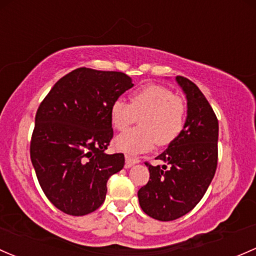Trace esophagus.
Masks as SVG:
<instances>
[{
    "instance_id": "esophagus-1",
    "label": "esophagus",
    "mask_w": 256,
    "mask_h": 256,
    "mask_svg": "<svg viewBox=\"0 0 256 256\" xmlns=\"http://www.w3.org/2000/svg\"><path fill=\"white\" fill-rule=\"evenodd\" d=\"M125 160H126V162H125L126 168H130V166H134V164L140 163V158L132 157V156H128V154L125 156Z\"/></svg>"
}]
</instances>
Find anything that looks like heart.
Masks as SVG:
<instances>
[{
  "label": "heart",
  "instance_id": "obj_1",
  "mask_svg": "<svg viewBox=\"0 0 256 256\" xmlns=\"http://www.w3.org/2000/svg\"><path fill=\"white\" fill-rule=\"evenodd\" d=\"M185 102L169 88L148 84L130 96V104L116 99L110 106V120L116 131H126L140 118V128L128 131L115 140V147L122 152L150 150L156 144L164 147L182 135L186 124Z\"/></svg>",
  "mask_w": 256,
  "mask_h": 256
}]
</instances>
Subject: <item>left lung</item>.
<instances>
[{
  "instance_id": "8db88e82",
  "label": "left lung",
  "mask_w": 256,
  "mask_h": 256,
  "mask_svg": "<svg viewBox=\"0 0 256 256\" xmlns=\"http://www.w3.org/2000/svg\"><path fill=\"white\" fill-rule=\"evenodd\" d=\"M188 100L184 131L156 160L146 162L150 180L138 190V202L146 214L158 220L184 216L200 202L211 184L218 160V120L202 92L190 80L176 76Z\"/></svg>"
}]
</instances>
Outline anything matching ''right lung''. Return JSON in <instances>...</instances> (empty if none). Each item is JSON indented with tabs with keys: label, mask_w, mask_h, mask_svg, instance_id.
I'll return each mask as SVG.
<instances>
[{
	"label": "right lung",
	"mask_w": 256,
	"mask_h": 256,
	"mask_svg": "<svg viewBox=\"0 0 256 256\" xmlns=\"http://www.w3.org/2000/svg\"><path fill=\"white\" fill-rule=\"evenodd\" d=\"M132 86L122 72L80 67L58 80L38 108L30 160L42 192L64 214L99 208L108 179L122 169V153H106L114 135L110 106Z\"/></svg>",
	"instance_id": "1"
}]
</instances>
